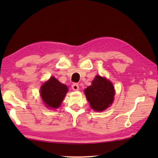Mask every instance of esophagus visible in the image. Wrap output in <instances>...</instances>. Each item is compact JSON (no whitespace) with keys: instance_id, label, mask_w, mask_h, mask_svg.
Here are the masks:
<instances>
[{"instance_id":"obj_1","label":"esophagus","mask_w":158,"mask_h":158,"mask_svg":"<svg viewBox=\"0 0 158 158\" xmlns=\"http://www.w3.org/2000/svg\"><path fill=\"white\" fill-rule=\"evenodd\" d=\"M72 89H73V90H79V85L77 84H73L72 85Z\"/></svg>"}]
</instances>
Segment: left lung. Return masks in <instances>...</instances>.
I'll return each mask as SVG.
<instances>
[{"label": "left lung", "mask_w": 158, "mask_h": 158, "mask_svg": "<svg viewBox=\"0 0 158 158\" xmlns=\"http://www.w3.org/2000/svg\"><path fill=\"white\" fill-rule=\"evenodd\" d=\"M84 93L90 107L95 111H102L113 103L115 90L109 80L97 75L91 85L84 90Z\"/></svg>", "instance_id": "obj_1"}]
</instances>
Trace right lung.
Returning a JSON list of instances; mask_svg holds the SVG:
<instances>
[{"label": "right lung", "instance_id": "1", "mask_svg": "<svg viewBox=\"0 0 158 158\" xmlns=\"http://www.w3.org/2000/svg\"><path fill=\"white\" fill-rule=\"evenodd\" d=\"M68 88L61 84L55 77H52L44 82L40 89V95L47 107L57 109L62 103Z\"/></svg>", "mask_w": 158, "mask_h": 158}]
</instances>
